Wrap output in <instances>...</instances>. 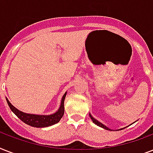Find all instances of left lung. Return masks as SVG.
I'll list each match as a JSON object with an SVG mask.
<instances>
[{"label":"left lung","instance_id":"1","mask_svg":"<svg viewBox=\"0 0 153 153\" xmlns=\"http://www.w3.org/2000/svg\"><path fill=\"white\" fill-rule=\"evenodd\" d=\"M90 117H91V120H92V121H93L94 123L96 124V125H97V126H100V127H102V128H105V129H107V130H111V129H109V128H108V127H106V126H104V125H103V124H102V123H101V122H99V121H97V120H96V119L94 118L93 117L91 116V114H90Z\"/></svg>","mask_w":153,"mask_h":153}]
</instances>
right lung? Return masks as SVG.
I'll list each match as a JSON object with an SVG mask.
<instances>
[{"label":"right lung","mask_w":153,"mask_h":153,"mask_svg":"<svg viewBox=\"0 0 153 153\" xmlns=\"http://www.w3.org/2000/svg\"><path fill=\"white\" fill-rule=\"evenodd\" d=\"M67 93L64 94V95L62 98V102L59 110L56 113L51 114V115H35V114H25L23 112L20 111L16 107H14L11 104L10 102L6 98L7 102L11 110L19 117V118L27 124L28 126H32V127H36V128H44V127H48L51 126L54 124L58 123L62 118L63 114H64V100Z\"/></svg>","instance_id":"right-lung-1"}]
</instances>
